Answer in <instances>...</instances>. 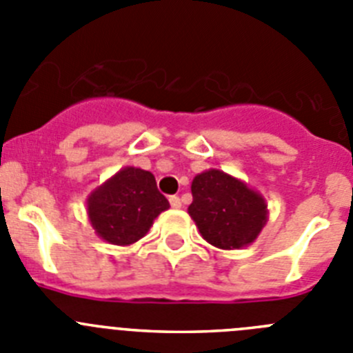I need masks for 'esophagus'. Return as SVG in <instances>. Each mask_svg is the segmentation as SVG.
<instances>
[{"mask_svg": "<svg viewBox=\"0 0 353 353\" xmlns=\"http://www.w3.org/2000/svg\"><path fill=\"white\" fill-rule=\"evenodd\" d=\"M170 205L173 208H180L182 207V199H180L179 196H170Z\"/></svg>", "mask_w": 353, "mask_h": 353, "instance_id": "1", "label": "esophagus"}]
</instances>
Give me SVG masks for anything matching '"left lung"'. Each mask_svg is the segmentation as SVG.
<instances>
[{"label": "left lung", "mask_w": 353, "mask_h": 353, "mask_svg": "<svg viewBox=\"0 0 353 353\" xmlns=\"http://www.w3.org/2000/svg\"><path fill=\"white\" fill-rule=\"evenodd\" d=\"M189 215L208 244L239 249L254 242L267 223V205L244 182L219 170H208L192 180Z\"/></svg>", "instance_id": "8db88e82"}]
</instances>
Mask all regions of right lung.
<instances>
[{"mask_svg":"<svg viewBox=\"0 0 353 353\" xmlns=\"http://www.w3.org/2000/svg\"><path fill=\"white\" fill-rule=\"evenodd\" d=\"M170 208L155 176L139 168H125L99 187L88 199L95 232L114 245H129L146 235L154 219Z\"/></svg>","mask_w":353,"mask_h":353,"instance_id":"add662e5","label":"right lung"}]
</instances>
